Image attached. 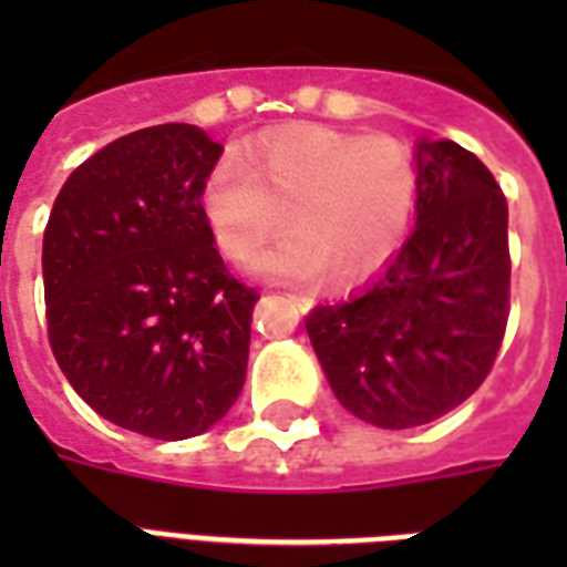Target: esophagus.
<instances>
[{
	"label": "esophagus",
	"mask_w": 567,
	"mask_h": 567,
	"mask_svg": "<svg viewBox=\"0 0 567 567\" xmlns=\"http://www.w3.org/2000/svg\"><path fill=\"white\" fill-rule=\"evenodd\" d=\"M291 300L300 311H309L311 306H315V300H311V297H306V293H291Z\"/></svg>",
	"instance_id": "34e87169"
}]
</instances>
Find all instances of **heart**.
<instances>
[{
    "mask_svg": "<svg viewBox=\"0 0 567 567\" xmlns=\"http://www.w3.org/2000/svg\"><path fill=\"white\" fill-rule=\"evenodd\" d=\"M417 205V164L391 135L293 126L261 135L205 173L199 208L214 244L244 261L291 220L293 235L252 258L274 282L336 274L359 282L391 261Z\"/></svg>",
    "mask_w": 567,
    "mask_h": 567,
    "instance_id": "heart-1",
    "label": "heart"
}]
</instances>
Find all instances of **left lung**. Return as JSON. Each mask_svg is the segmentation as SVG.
Masks as SVG:
<instances>
[{"label": "left lung", "instance_id": "1", "mask_svg": "<svg viewBox=\"0 0 567 567\" xmlns=\"http://www.w3.org/2000/svg\"><path fill=\"white\" fill-rule=\"evenodd\" d=\"M417 226L371 288L315 306L306 332L347 412L412 430L492 373L509 320V205L474 153L417 144Z\"/></svg>", "mask_w": 567, "mask_h": 567}]
</instances>
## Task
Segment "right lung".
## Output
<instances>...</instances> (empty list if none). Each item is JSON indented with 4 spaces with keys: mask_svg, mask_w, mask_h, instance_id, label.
<instances>
[{
    "mask_svg": "<svg viewBox=\"0 0 567 567\" xmlns=\"http://www.w3.org/2000/svg\"><path fill=\"white\" fill-rule=\"evenodd\" d=\"M223 146L164 123L79 164L43 231L49 347L105 421L182 441L238 400L256 288L214 247L199 188Z\"/></svg>",
    "mask_w": 567,
    "mask_h": 567,
    "instance_id": "1",
    "label": "right lung"
}]
</instances>
